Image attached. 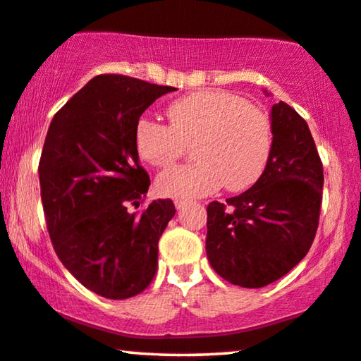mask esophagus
Wrapping results in <instances>:
<instances>
[{"instance_id":"1","label":"esophagus","mask_w":361,"mask_h":361,"mask_svg":"<svg viewBox=\"0 0 361 361\" xmlns=\"http://www.w3.org/2000/svg\"><path fill=\"white\" fill-rule=\"evenodd\" d=\"M188 204H190V201H188V200H175V207L178 211H181L183 207L188 206Z\"/></svg>"}]
</instances>
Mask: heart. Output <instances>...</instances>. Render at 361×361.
Masks as SVG:
<instances>
[{"label":"heart","mask_w":361,"mask_h":361,"mask_svg":"<svg viewBox=\"0 0 361 361\" xmlns=\"http://www.w3.org/2000/svg\"><path fill=\"white\" fill-rule=\"evenodd\" d=\"M170 124L140 118L134 129L137 154L152 166H169L192 144L195 164L165 170L157 191L166 197H201L255 185L270 160L268 116L229 91H196L166 109Z\"/></svg>","instance_id":"1"}]
</instances>
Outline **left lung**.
<instances>
[{
    "label": "left lung",
    "instance_id": "1",
    "mask_svg": "<svg viewBox=\"0 0 361 361\" xmlns=\"http://www.w3.org/2000/svg\"><path fill=\"white\" fill-rule=\"evenodd\" d=\"M270 119L263 175L227 204L207 206V260L242 288H263L291 271L311 248L321 214L324 171L307 123L283 101Z\"/></svg>",
    "mask_w": 361,
    "mask_h": 361
}]
</instances>
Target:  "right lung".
Here are the masks:
<instances>
[{
  "label": "right lung",
  "mask_w": 361,
  "mask_h": 361,
  "mask_svg": "<svg viewBox=\"0 0 361 361\" xmlns=\"http://www.w3.org/2000/svg\"><path fill=\"white\" fill-rule=\"evenodd\" d=\"M173 86L98 75L54 116L39 161L40 197L55 253L99 296L144 291L159 265V240L175 216L171 200L129 212L149 191L134 142L137 121Z\"/></svg>",
  "instance_id": "obj_1"
}]
</instances>
